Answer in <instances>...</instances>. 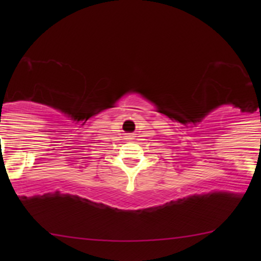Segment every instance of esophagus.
Listing matches in <instances>:
<instances>
[{
	"label": "esophagus",
	"instance_id": "34e87169",
	"mask_svg": "<svg viewBox=\"0 0 261 261\" xmlns=\"http://www.w3.org/2000/svg\"><path fill=\"white\" fill-rule=\"evenodd\" d=\"M134 135L133 134H126V136H125V139H126L127 141H131V140H134Z\"/></svg>",
	"mask_w": 261,
	"mask_h": 261
}]
</instances>
